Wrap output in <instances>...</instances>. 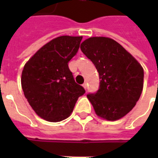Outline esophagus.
Returning <instances> with one entry per match:
<instances>
[{
    "instance_id": "1",
    "label": "esophagus",
    "mask_w": 158,
    "mask_h": 158,
    "mask_svg": "<svg viewBox=\"0 0 158 158\" xmlns=\"http://www.w3.org/2000/svg\"><path fill=\"white\" fill-rule=\"evenodd\" d=\"M83 87H84L85 89H87V87H88V85H87V83H84V84H83Z\"/></svg>"
}]
</instances>
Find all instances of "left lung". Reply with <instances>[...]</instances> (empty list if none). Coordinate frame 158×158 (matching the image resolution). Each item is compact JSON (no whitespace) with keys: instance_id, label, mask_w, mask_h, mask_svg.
Returning a JSON list of instances; mask_svg holds the SVG:
<instances>
[{"instance_id":"8db88e82","label":"left lung","mask_w":158,"mask_h":158,"mask_svg":"<svg viewBox=\"0 0 158 158\" xmlns=\"http://www.w3.org/2000/svg\"><path fill=\"white\" fill-rule=\"evenodd\" d=\"M98 69L99 89L87 97L100 117L116 120L132 110L143 87V69L139 63L111 38L94 37L80 46Z\"/></svg>"}]
</instances>
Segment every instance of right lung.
<instances>
[{
    "label": "right lung",
    "mask_w": 158,
    "mask_h": 158,
    "mask_svg": "<svg viewBox=\"0 0 158 158\" xmlns=\"http://www.w3.org/2000/svg\"><path fill=\"white\" fill-rule=\"evenodd\" d=\"M83 37L60 36L39 49L23 67L24 96L40 117L51 122L66 119L85 94L74 81L68 63L77 54Z\"/></svg>",
    "instance_id": "obj_1"
}]
</instances>
